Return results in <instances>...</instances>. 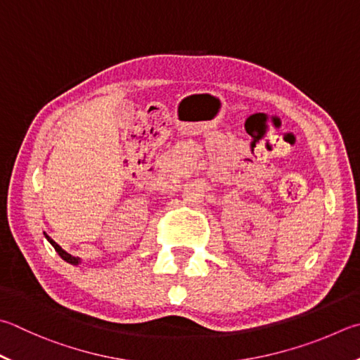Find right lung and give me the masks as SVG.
Segmentation results:
<instances>
[{
    "instance_id": "obj_1",
    "label": "right lung",
    "mask_w": 360,
    "mask_h": 360,
    "mask_svg": "<svg viewBox=\"0 0 360 360\" xmlns=\"http://www.w3.org/2000/svg\"><path fill=\"white\" fill-rule=\"evenodd\" d=\"M44 236H45V239H47L51 245H53V248L56 250V253L60 255V257H61L64 261H66V263H69V264H74V266H78V264L82 263V258H78V257H72L70 253H68L66 250H63V248H61L60 245H58V244L55 243V240L49 236V234H45V233H44Z\"/></svg>"
}]
</instances>
